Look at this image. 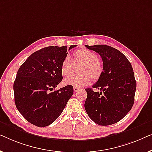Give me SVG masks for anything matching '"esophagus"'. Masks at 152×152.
I'll return each mask as SVG.
<instances>
[{"label": "esophagus", "instance_id": "obj_1", "mask_svg": "<svg viewBox=\"0 0 152 152\" xmlns=\"http://www.w3.org/2000/svg\"><path fill=\"white\" fill-rule=\"evenodd\" d=\"M74 92H77V91H79V88H78V87H74Z\"/></svg>", "mask_w": 152, "mask_h": 152}]
</instances>
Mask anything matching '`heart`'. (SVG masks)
<instances>
[{"label":"heart","instance_id":"heart-1","mask_svg":"<svg viewBox=\"0 0 152 152\" xmlns=\"http://www.w3.org/2000/svg\"><path fill=\"white\" fill-rule=\"evenodd\" d=\"M83 64L80 75H72L65 79V85L75 87H83L89 84L91 80H98L103 73V65L94 52L86 48L79 49L73 53V60L66 56L61 63V69L64 76L72 73L74 65Z\"/></svg>","mask_w":152,"mask_h":152}]
</instances>
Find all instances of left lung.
<instances>
[{"mask_svg":"<svg viewBox=\"0 0 152 152\" xmlns=\"http://www.w3.org/2000/svg\"><path fill=\"white\" fill-rule=\"evenodd\" d=\"M95 51L103 62V73L87 93L85 109L89 118L98 125L116 123L131 110L134 104L136 81L131 63L116 49L105 45H85Z\"/></svg>","mask_w":152,"mask_h":152,"instance_id":"left-lung-1","label":"left lung"}]
</instances>
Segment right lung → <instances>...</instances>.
<instances>
[{
	"instance_id": "obj_1",
	"label": "right lung",
	"mask_w": 152,
	"mask_h": 152,
	"mask_svg": "<svg viewBox=\"0 0 152 152\" xmlns=\"http://www.w3.org/2000/svg\"><path fill=\"white\" fill-rule=\"evenodd\" d=\"M76 45H71L69 50ZM67 47L50 46L36 51L20 66L14 83L16 108L37 127L50 125L58 118L74 93L73 86L53 91L63 80L61 63Z\"/></svg>"
}]
</instances>
